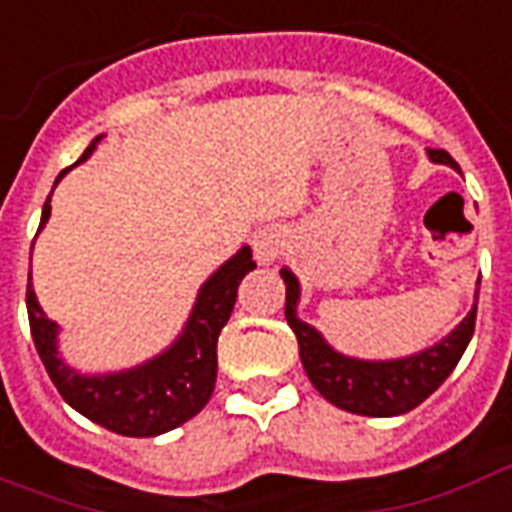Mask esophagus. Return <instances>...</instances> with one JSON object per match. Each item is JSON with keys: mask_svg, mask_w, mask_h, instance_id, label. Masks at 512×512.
I'll return each instance as SVG.
<instances>
[{"mask_svg": "<svg viewBox=\"0 0 512 512\" xmlns=\"http://www.w3.org/2000/svg\"><path fill=\"white\" fill-rule=\"evenodd\" d=\"M282 233H276V230H257L255 236H252V249H255V260L257 263H274L276 255L282 252Z\"/></svg>", "mask_w": 512, "mask_h": 512, "instance_id": "34e87169", "label": "esophagus"}]
</instances>
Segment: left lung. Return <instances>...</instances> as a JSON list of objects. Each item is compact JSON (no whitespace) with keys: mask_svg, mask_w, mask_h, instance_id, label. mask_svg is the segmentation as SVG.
I'll use <instances>...</instances> for the list:
<instances>
[{"mask_svg":"<svg viewBox=\"0 0 512 512\" xmlns=\"http://www.w3.org/2000/svg\"><path fill=\"white\" fill-rule=\"evenodd\" d=\"M431 162H442L456 168V160L448 151L429 149ZM285 279V317L298 339V352L312 385L323 399L336 404L339 410L369 415V418H393L404 415L426 401L437 391L448 374L456 369L461 355L467 350L469 339L475 333V317H478V293L469 314L456 325V331L448 333L442 342L429 350H420L407 358L396 361H361L347 358L325 342L323 333L312 328L304 320H298V298L301 287L290 268L279 271Z\"/></svg>","mask_w":512,"mask_h":512,"instance_id":"1","label":"left lung"}]
</instances>
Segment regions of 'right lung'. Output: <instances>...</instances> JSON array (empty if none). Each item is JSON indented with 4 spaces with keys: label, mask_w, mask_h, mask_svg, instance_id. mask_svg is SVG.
Wrapping results in <instances>:
<instances>
[{
    "label": "right lung",
    "mask_w": 512,
    "mask_h": 512,
    "mask_svg": "<svg viewBox=\"0 0 512 512\" xmlns=\"http://www.w3.org/2000/svg\"><path fill=\"white\" fill-rule=\"evenodd\" d=\"M102 135L83 151L81 165L100 143ZM70 170V168H67ZM67 170L59 173L62 179ZM56 179V184H59ZM54 184V187H56ZM51 217V195L45 200L40 227ZM255 268L252 249L241 246L236 255L208 276L200 287L198 301L192 306L184 331L168 350L157 358L140 363L135 369L113 374H81L70 369L59 355V325L48 320L43 306L37 304L32 290V274L26 285V312L32 328L34 347L40 352L45 372L62 393V399L78 410L83 418L100 423L102 429L116 431L121 437H157L195 418L211 399L217 382V339L236 306L241 279Z\"/></svg>",
    "instance_id": "right-lung-1"
}]
</instances>
